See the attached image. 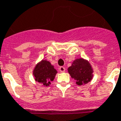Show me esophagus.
Listing matches in <instances>:
<instances>
[{"label": "esophagus", "mask_w": 121, "mask_h": 121, "mask_svg": "<svg viewBox=\"0 0 121 121\" xmlns=\"http://www.w3.org/2000/svg\"><path fill=\"white\" fill-rule=\"evenodd\" d=\"M59 70L61 72H64L65 71V68L64 67H60L59 68Z\"/></svg>", "instance_id": "1"}]
</instances>
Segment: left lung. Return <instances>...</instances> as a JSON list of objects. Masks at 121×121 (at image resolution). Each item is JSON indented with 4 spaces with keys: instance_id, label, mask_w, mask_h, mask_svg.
Listing matches in <instances>:
<instances>
[{
    "instance_id": "8db88e82",
    "label": "left lung",
    "mask_w": 121,
    "mask_h": 121,
    "mask_svg": "<svg viewBox=\"0 0 121 121\" xmlns=\"http://www.w3.org/2000/svg\"><path fill=\"white\" fill-rule=\"evenodd\" d=\"M68 72L72 78L76 80V84L81 85L91 81L93 70L88 61L83 58L76 59L68 69Z\"/></svg>"
}]
</instances>
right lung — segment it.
<instances>
[{
    "instance_id": "add662e5",
    "label": "right lung",
    "mask_w": 121,
    "mask_h": 121,
    "mask_svg": "<svg viewBox=\"0 0 121 121\" xmlns=\"http://www.w3.org/2000/svg\"><path fill=\"white\" fill-rule=\"evenodd\" d=\"M57 73L53 65L46 60H42L36 65L33 70L35 80L45 86H49L52 81Z\"/></svg>"
}]
</instances>
